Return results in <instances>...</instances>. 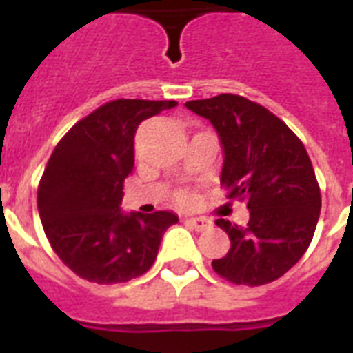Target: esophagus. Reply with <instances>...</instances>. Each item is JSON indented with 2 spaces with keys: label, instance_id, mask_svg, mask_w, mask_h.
<instances>
[{
  "label": "esophagus",
  "instance_id": "34e87169",
  "mask_svg": "<svg viewBox=\"0 0 353 353\" xmlns=\"http://www.w3.org/2000/svg\"><path fill=\"white\" fill-rule=\"evenodd\" d=\"M185 223L192 227V229H196L198 232L207 231V229L210 227V221L207 220V218H187V221H185Z\"/></svg>",
  "mask_w": 353,
  "mask_h": 353
}]
</instances>
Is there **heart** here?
Here are the masks:
<instances>
[{
	"instance_id": "b5f03b06",
	"label": "heart",
	"mask_w": 353,
	"mask_h": 353,
	"mask_svg": "<svg viewBox=\"0 0 353 353\" xmlns=\"http://www.w3.org/2000/svg\"><path fill=\"white\" fill-rule=\"evenodd\" d=\"M177 201H179V203H183V205H188L190 201H192V196H190L188 192H179V194H177Z\"/></svg>"
}]
</instances>
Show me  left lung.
Here are the masks:
<instances>
[{
	"instance_id": "obj_1",
	"label": "left lung",
	"mask_w": 353,
	"mask_h": 353,
	"mask_svg": "<svg viewBox=\"0 0 353 353\" xmlns=\"http://www.w3.org/2000/svg\"><path fill=\"white\" fill-rule=\"evenodd\" d=\"M185 106L216 128L225 154L221 187L251 212L243 229L216 220L231 249L212 260V269L251 288L280 279L306 252L321 214V188L304 144L284 121L245 97L221 93Z\"/></svg>"
}]
</instances>
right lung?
<instances>
[{
	"label": "right lung",
	"mask_w": 353,
	"mask_h": 353,
	"mask_svg": "<svg viewBox=\"0 0 353 353\" xmlns=\"http://www.w3.org/2000/svg\"><path fill=\"white\" fill-rule=\"evenodd\" d=\"M176 101L117 99L79 121L54 146L38 185V212L52 251L80 279L121 284L154 265L177 216L122 214L139 124Z\"/></svg>",
	"instance_id": "1"
}]
</instances>
